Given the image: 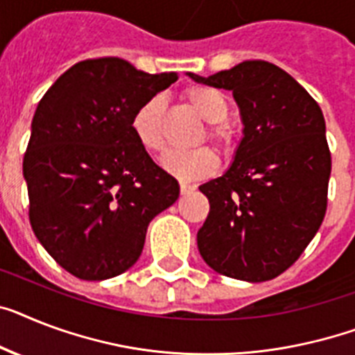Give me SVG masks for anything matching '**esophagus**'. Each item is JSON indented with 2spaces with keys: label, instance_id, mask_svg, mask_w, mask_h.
Returning a JSON list of instances; mask_svg holds the SVG:
<instances>
[{
  "label": "esophagus",
  "instance_id": "34e87169",
  "mask_svg": "<svg viewBox=\"0 0 355 355\" xmlns=\"http://www.w3.org/2000/svg\"><path fill=\"white\" fill-rule=\"evenodd\" d=\"M180 190L181 194H190L192 190H196V184H190V183H180Z\"/></svg>",
  "mask_w": 355,
  "mask_h": 355
}]
</instances>
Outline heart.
I'll use <instances>...</instances> for the list:
<instances>
[{
  "label": "heart",
  "instance_id": "b5f03b06",
  "mask_svg": "<svg viewBox=\"0 0 355 355\" xmlns=\"http://www.w3.org/2000/svg\"><path fill=\"white\" fill-rule=\"evenodd\" d=\"M183 99L199 118L207 121V132L199 141L210 139L223 154H230L236 146V136L225 119L228 101L223 94L205 85H190L183 90ZM132 134L143 150L161 154L166 148L163 134V99L159 96L146 99L137 108L130 121ZM219 156L210 146H199L190 152H171L161 159V168L180 181H199L216 174Z\"/></svg>",
  "mask_w": 355,
  "mask_h": 355
}]
</instances>
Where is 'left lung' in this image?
I'll list each match as a JSON object with an SVG mask.
<instances>
[{
    "label": "left lung",
    "instance_id": "1",
    "mask_svg": "<svg viewBox=\"0 0 355 355\" xmlns=\"http://www.w3.org/2000/svg\"><path fill=\"white\" fill-rule=\"evenodd\" d=\"M198 83L230 90L243 139L232 166L199 187L210 212L198 232L207 265L268 281L294 265L323 223L332 157L318 101L268 61H243Z\"/></svg>",
    "mask_w": 355,
    "mask_h": 355
}]
</instances>
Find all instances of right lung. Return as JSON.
I'll return each instance as SVG.
<instances>
[{"instance_id":"right-lung-1","label":"right lung","mask_w":355,"mask_h":355,"mask_svg":"<svg viewBox=\"0 0 355 355\" xmlns=\"http://www.w3.org/2000/svg\"><path fill=\"white\" fill-rule=\"evenodd\" d=\"M178 74H146L119 58L85 60L37 103L23 175L32 230L72 276L101 281L128 270L146 228L180 198V184L132 134L137 108Z\"/></svg>"}]
</instances>
